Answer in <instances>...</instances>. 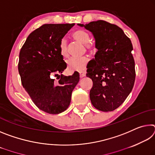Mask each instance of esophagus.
<instances>
[{
    "mask_svg": "<svg viewBox=\"0 0 155 155\" xmlns=\"http://www.w3.org/2000/svg\"><path fill=\"white\" fill-rule=\"evenodd\" d=\"M79 75H80V77L81 78L84 77L85 76V72H79Z\"/></svg>",
    "mask_w": 155,
    "mask_h": 155,
    "instance_id": "34e87169",
    "label": "esophagus"
}]
</instances>
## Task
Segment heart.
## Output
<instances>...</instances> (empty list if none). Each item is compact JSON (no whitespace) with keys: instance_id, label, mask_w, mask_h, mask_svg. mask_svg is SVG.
I'll use <instances>...</instances> for the list:
<instances>
[{"instance_id":"b5f03b06","label":"heart","mask_w":155,"mask_h":155,"mask_svg":"<svg viewBox=\"0 0 155 155\" xmlns=\"http://www.w3.org/2000/svg\"><path fill=\"white\" fill-rule=\"evenodd\" d=\"M72 35L73 38L76 40L79 41L81 44H85L87 49L90 50V51H94L95 49L94 44L90 41V35H89V33L83 29H78L74 32ZM59 51L61 56L64 57L68 56L67 42L65 39H62L61 42H60ZM88 58L85 57H80V58L72 57V58H70L68 60L66 61V64L68 65V68L70 71L81 72L85 70V68L87 66V64H88Z\"/></svg>"}]
</instances>
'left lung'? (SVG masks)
Segmentation results:
<instances>
[{
	"label": "left lung",
	"instance_id": "obj_1",
	"mask_svg": "<svg viewBox=\"0 0 155 155\" xmlns=\"http://www.w3.org/2000/svg\"><path fill=\"white\" fill-rule=\"evenodd\" d=\"M77 25L92 33L98 50L86 74L93 81L91 104L100 111H114L124 103L134 85L132 43L121 28L106 21Z\"/></svg>",
	"mask_w": 155,
	"mask_h": 155
}]
</instances>
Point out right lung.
<instances>
[{
	"label": "right lung",
	"instance_id": "right-lung-1",
	"mask_svg": "<svg viewBox=\"0 0 155 155\" xmlns=\"http://www.w3.org/2000/svg\"><path fill=\"white\" fill-rule=\"evenodd\" d=\"M72 24H46L33 31L20 50L18 72L23 87L39 109L59 114L68 109L79 74L65 76L59 45ZM57 77V80L53 78Z\"/></svg>",
	"mask_w": 155,
	"mask_h": 155
}]
</instances>
